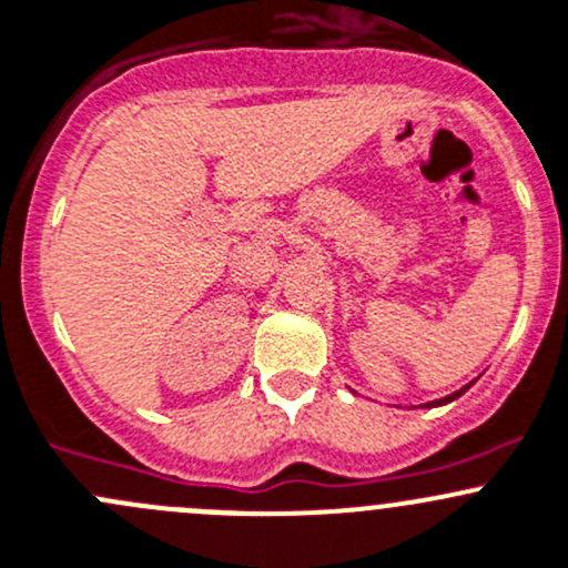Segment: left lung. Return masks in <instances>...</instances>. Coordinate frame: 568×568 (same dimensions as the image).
<instances>
[{"mask_svg": "<svg viewBox=\"0 0 568 568\" xmlns=\"http://www.w3.org/2000/svg\"><path fill=\"white\" fill-rule=\"evenodd\" d=\"M467 388H470V385H465V388L454 390V394H452V396H446V399H437V402H429V405H424V407H435V405H446V402H454V399H457V396H462V394H465V390H467Z\"/></svg>", "mask_w": 568, "mask_h": 568, "instance_id": "1", "label": "left lung"}]
</instances>
